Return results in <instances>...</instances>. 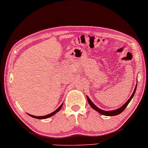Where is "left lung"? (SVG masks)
Segmentation results:
<instances>
[{
	"label": "left lung",
	"mask_w": 148,
	"mask_h": 148,
	"mask_svg": "<svg viewBox=\"0 0 148 148\" xmlns=\"http://www.w3.org/2000/svg\"><path fill=\"white\" fill-rule=\"evenodd\" d=\"M136 89H137V85L135 86V89H134V91L133 94L132 95L131 97L128 99V100L126 102V103H125V105H123V106H122L121 107V108H118V109H117V110H115L105 111V110H101V109H99V108H98L96 106V105H95L94 103H92V102L91 101V99H89V98L88 97V96H87V100H88V102H89V105H91V107L93 108V109L95 110H96V111H98V112L100 113L101 114H103V115H105V116H116V115H118V114H119L121 113V112H123V111L125 109L126 107H127V105H128V103H130V101L132 100V98L134 97V94H135V91H136Z\"/></svg>",
	"instance_id": "8db88e82"
}]
</instances>
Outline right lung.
Here are the masks:
<instances>
[{
  "label": "right lung",
  "mask_w": 148,
  "mask_h": 148,
  "mask_svg": "<svg viewBox=\"0 0 148 148\" xmlns=\"http://www.w3.org/2000/svg\"><path fill=\"white\" fill-rule=\"evenodd\" d=\"M62 106V105H61V106H60V107H59L58 108H57V110H56L55 111H54V112H52V113L50 114H48V115L44 116H34L31 115V114H29V115L30 116H31V117H34V118H36V119H46V118H48V117H49L52 116H53V115H54V114H55L56 113H57V112H59V111L60 110V109H61V108Z\"/></svg>",
  "instance_id": "add662e5"
}]
</instances>
